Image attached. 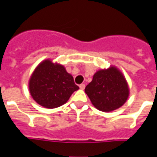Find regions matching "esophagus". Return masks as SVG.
<instances>
[{"label": "esophagus", "instance_id": "esophagus-1", "mask_svg": "<svg viewBox=\"0 0 157 157\" xmlns=\"http://www.w3.org/2000/svg\"><path fill=\"white\" fill-rule=\"evenodd\" d=\"M85 84H81V85H79V88L81 89V90H84L85 89Z\"/></svg>", "mask_w": 157, "mask_h": 157}]
</instances>
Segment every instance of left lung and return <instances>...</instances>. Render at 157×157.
<instances>
[{"mask_svg": "<svg viewBox=\"0 0 157 157\" xmlns=\"http://www.w3.org/2000/svg\"><path fill=\"white\" fill-rule=\"evenodd\" d=\"M85 92L96 109L108 112L124 105L129 97V87L123 73L112 66L96 72Z\"/></svg>", "mask_w": 157, "mask_h": 157, "instance_id": "obj_1", "label": "left lung"}]
</instances>
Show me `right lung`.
<instances>
[{
    "mask_svg": "<svg viewBox=\"0 0 157 157\" xmlns=\"http://www.w3.org/2000/svg\"><path fill=\"white\" fill-rule=\"evenodd\" d=\"M78 89L64 67L50 59L37 65L29 80V90L33 99L47 109L64 105Z\"/></svg>",
    "mask_w": 157,
    "mask_h": 157,
    "instance_id": "right-lung-1",
    "label": "right lung"
}]
</instances>
